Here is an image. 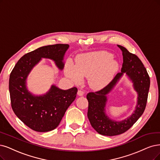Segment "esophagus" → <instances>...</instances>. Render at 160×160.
<instances>
[{
  "instance_id": "34e87169",
  "label": "esophagus",
  "mask_w": 160,
  "mask_h": 160,
  "mask_svg": "<svg viewBox=\"0 0 160 160\" xmlns=\"http://www.w3.org/2000/svg\"><path fill=\"white\" fill-rule=\"evenodd\" d=\"M83 95H84V92H82V90H78V96H82Z\"/></svg>"
}]
</instances>
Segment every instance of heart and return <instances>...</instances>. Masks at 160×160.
<instances>
[{"mask_svg":"<svg viewBox=\"0 0 160 160\" xmlns=\"http://www.w3.org/2000/svg\"><path fill=\"white\" fill-rule=\"evenodd\" d=\"M119 68V64L106 51L92 52L81 55L76 64L68 61L64 67V74L73 82L78 83L82 77H88V83L94 90L107 86Z\"/></svg>","mask_w":160,"mask_h":160,"instance_id":"1","label":"heart"}]
</instances>
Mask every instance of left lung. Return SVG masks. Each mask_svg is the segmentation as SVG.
Wrapping results in <instances>:
<instances>
[{
	"label": "left lung",
	"instance_id": "left-lung-1",
	"mask_svg": "<svg viewBox=\"0 0 160 160\" xmlns=\"http://www.w3.org/2000/svg\"><path fill=\"white\" fill-rule=\"evenodd\" d=\"M122 51L123 63L121 72L118 73L114 79L103 89L87 94L88 101V117L92 127L100 134L104 136L119 135L131 128L143 114L148 95L150 80L144 64L139 58L129 52L125 47L118 45ZM125 74L133 84L138 93L137 105L133 113L125 120H112L106 113L108 94L112 90Z\"/></svg>",
	"mask_w": 160,
	"mask_h": 160
}]
</instances>
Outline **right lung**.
Returning <instances> with one entry per match:
<instances>
[{
  "label": "right lung",
  "mask_w": 160,
  "mask_h": 160,
  "mask_svg": "<svg viewBox=\"0 0 160 160\" xmlns=\"http://www.w3.org/2000/svg\"><path fill=\"white\" fill-rule=\"evenodd\" d=\"M68 48L67 44L39 47L21 57L10 75L12 108L18 118L35 131L49 132L56 128L74 101L78 90L75 87L62 90L52 84L46 93L37 95L28 90V77L42 58L50 59L58 70H62L64 55Z\"/></svg>",
  "instance_id": "obj_1"
}]
</instances>
